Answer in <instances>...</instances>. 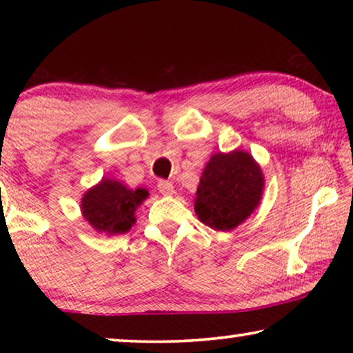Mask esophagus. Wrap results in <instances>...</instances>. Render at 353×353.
Wrapping results in <instances>:
<instances>
[{
    "mask_svg": "<svg viewBox=\"0 0 353 353\" xmlns=\"http://www.w3.org/2000/svg\"><path fill=\"white\" fill-rule=\"evenodd\" d=\"M157 190H159V192H161V194H163V196H172L173 192H175V188H173L172 183H170V181H165V180L159 181Z\"/></svg>",
    "mask_w": 353,
    "mask_h": 353,
    "instance_id": "esophagus-1",
    "label": "esophagus"
}]
</instances>
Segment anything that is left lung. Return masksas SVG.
<instances>
[{"label":"left lung","instance_id":"left-lung-1","mask_svg":"<svg viewBox=\"0 0 353 353\" xmlns=\"http://www.w3.org/2000/svg\"><path fill=\"white\" fill-rule=\"evenodd\" d=\"M263 190L262 167L248 151L215 152L202 170L194 212L212 230L231 231L254 214Z\"/></svg>","mask_w":353,"mask_h":353}]
</instances>
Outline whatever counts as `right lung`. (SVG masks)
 Segmentation results:
<instances>
[{"label": "right lung", "instance_id": "add662e5", "mask_svg": "<svg viewBox=\"0 0 353 353\" xmlns=\"http://www.w3.org/2000/svg\"><path fill=\"white\" fill-rule=\"evenodd\" d=\"M148 197L146 188L130 190L122 181L104 176L98 185L85 191L80 210L96 233L125 234L137 223L134 212Z\"/></svg>", "mask_w": 353, "mask_h": 353}]
</instances>
